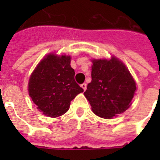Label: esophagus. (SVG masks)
I'll use <instances>...</instances> for the list:
<instances>
[{
	"label": "esophagus",
	"instance_id": "34e87169",
	"mask_svg": "<svg viewBox=\"0 0 160 160\" xmlns=\"http://www.w3.org/2000/svg\"><path fill=\"white\" fill-rule=\"evenodd\" d=\"M86 85H86L85 83H83V84H81V85H80V87L82 88L84 90H86Z\"/></svg>",
	"mask_w": 160,
	"mask_h": 160
}]
</instances>
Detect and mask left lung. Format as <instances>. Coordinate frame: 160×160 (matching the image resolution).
<instances>
[{"label":"left lung","instance_id":"8db88e82","mask_svg":"<svg viewBox=\"0 0 160 160\" xmlns=\"http://www.w3.org/2000/svg\"><path fill=\"white\" fill-rule=\"evenodd\" d=\"M91 82L84 95L96 115L110 119L130 106L136 85L125 65L115 58L93 60Z\"/></svg>","mask_w":160,"mask_h":160}]
</instances>
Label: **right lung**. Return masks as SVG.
Segmentation results:
<instances>
[{"instance_id":"right-lung-1","label":"right lung","mask_w":160,"mask_h":160,"mask_svg":"<svg viewBox=\"0 0 160 160\" xmlns=\"http://www.w3.org/2000/svg\"><path fill=\"white\" fill-rule=\"evenodd\" d=\"M70 57L47 55L29 80V95L45 115L58 117L68 111L70 101L84 90L75 82Z\"/></svg>"}]
</instances>
